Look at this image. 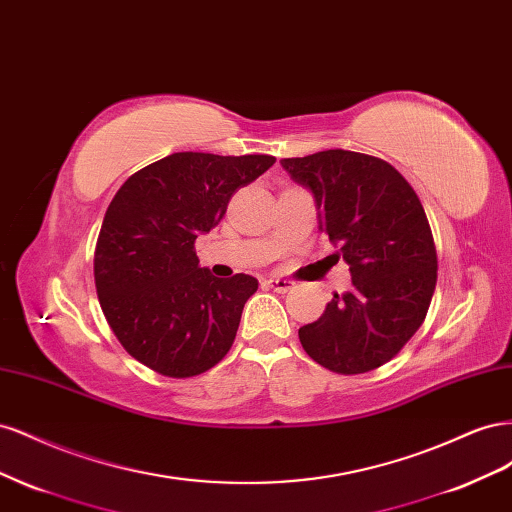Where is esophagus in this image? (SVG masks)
I'll list each match as a JSON object with an SVG mask.
<instances>
[{
    "instance_id": "1",
    "label": "esophagus",
    "mask_w": 512,
    "mask_h": 512,
    "mask_svg": "<svg viewBox=\"0 0 512 512\" xmlns=\"http://www.w3.org/2000/svg\"><path fill=\"white\" fill-rule=\"evenodd\" d=\"M265 284L269 288H273L275 292H290L294 288V282L290 280H284V277H267Z\"/></svg>"
}]
</instances>
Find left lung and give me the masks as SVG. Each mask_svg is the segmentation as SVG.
<instances>
[{"instance_id": "left-lung-1", "label": "left lung", "mask_w": 512, "mask_h": 512, "mask_svg": "<svg viewBox=\"0 0 512 512\" xmlns=\"http://www.w3.org/2000/svg\"><path fill=\"white\" fill-rule=\"evenodd\" d=\"M282 166L312 190L320 230L352 273V290L333 294L299 329L301 346L335 374L378 369L421 327L436 290L438 254L421 200L399 170L367 153L327 149Z\"/></svg>"}]
</instances>
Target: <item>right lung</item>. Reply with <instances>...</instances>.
Returning a JSON list of instances; mask_svg holds the SVG:
<instances>
[{"label":"right lung","mask_w":512,"mask_h":512,"mask_svg":"<svg viewBox=\"0 0 512 512\" xmlns=\"http://www.w3.org/2000/svg\"><path fill=\"white\" fill-rule=\"evenodd\" d=\"M273 162L181 151L117 190L98 235L94 277L108 327L136 361L168 378H192L228 354L258 280L213 277L198 267L194 241Z\"/></svg>","instance_id":"right-lung-1"}]
</instances>
